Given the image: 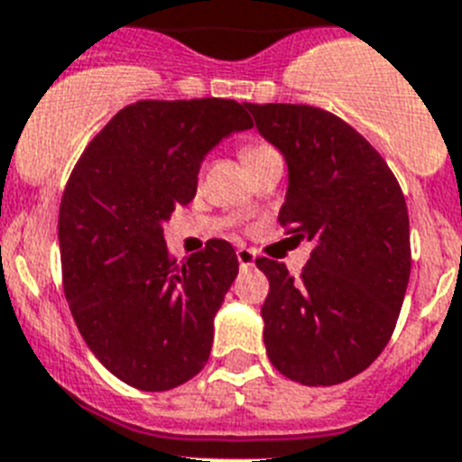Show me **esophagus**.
<instances>
[{
    "instance_id": "esophagus-1",
    "label": "esophagus",
    "mask_w": 462,
    "mask_h": 462,
    "mask_svg": "<svg viewBox=\"0 0 462 462\" xmlns=\"http://www.w3.org/2000/svg\"><path fill=\"white\" fill-rule=\"evenodd\" d=\"M236 260H239V267L242 270H248V267H254L255 264V254L251 248H236Z\"/></svg>"
}]
</instances>
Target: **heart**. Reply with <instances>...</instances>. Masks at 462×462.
<instances>
[{"label":"heart","mask_w":462,"mask_h":462,"mask_svg":"<svg viewBox=\"0 0 462 462\" xmlns=\"http://www.w3.org/2000/svg\"><path fill=\"white\" fill-rule=\"evenodd\" d=\"M264 151H272V148H267V146H248L246 151H244V160H254V158H258V155H263Z\"/></svg>","instance_id":"b5f03b06"}]
</instances>
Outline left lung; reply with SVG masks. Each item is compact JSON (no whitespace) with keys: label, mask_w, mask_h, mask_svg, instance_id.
Segmentation results:
<instances>
[{"label":"left lung","mask_w":462,"mask_h":462,"mask_svg":"<svg viewBox=\"0 0 462 462\" xmlns=\"http://www.w3.org/2000/svg\"><path fill=\"white\" fill-rule=\"evenodd\" d=\"M288 167L281 226L314 242L295 281L258 258L270 281L260 314L272 365L304 386L367 370L391 339L411 272L409 214L388 164L342 118L307 104H246Z\"/></svg>","instance_id":"left-lung-1"}]
</instances>
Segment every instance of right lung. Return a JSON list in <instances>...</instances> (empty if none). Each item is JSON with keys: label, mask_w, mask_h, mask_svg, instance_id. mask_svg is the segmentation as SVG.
I'll return each mask as SVG.
<instances>
[{"label": "right lung", "mask_w": 462, "mask_h": 462, "mask_svg": "<svg viewBox=\"0 0 462 462\" xmlns=\"http://www.w3.org/2000/svg\"><path fill=\"white\" fill-rule=\"evenodd\" d=\"M235 99L136 102L104 125L60 204L64 295L95 358L139 391H170L198 374L214 316L239 263L211 239L186 263L167 254L162 223L198 192L207 158L251 130Z\"/></svg>", "instance_id": "right-lung-1"}]
</instances>
